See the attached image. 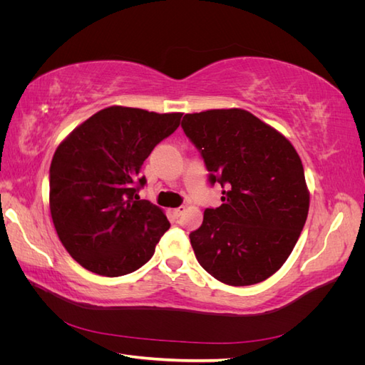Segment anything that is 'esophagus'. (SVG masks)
Masks as SVG:
<instances>
[{
  "label": "esophagus",
  "mask_w": 365,
  "mask_h": 365,
  "mask_svg": "<svg viewBox=\"0 0 365 365\" xmlns=\"http://www.w3.org/2000/svg\"><path fill=\"white\" fill-rule=\"evenodd\" d=\"M184 212H185V207L181 205V207H178V208H173V210H172V215H173L176 219H178Z\"/></svg>",
  "instance_id": "esophagus-1"
}]
</instances>
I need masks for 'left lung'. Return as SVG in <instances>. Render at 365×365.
<instances>
[{
    "mask_svg": "<svg viewBox=\"0 0 365 365\" xmlns=\"http://www.w3.org/2000/svg\"><path fill=\"white\" fill-rule=\"evenodd\" d=\"M181 128L200 150L222 205L205 208L189 235L201 267L231 286L279 271L304 227L309 192L303 164L280 132L244 109L185 114Z\"/></svg>",
    "mask_w": 365,
    "mask_h": 365,
    "instance_id": "1",
    "label": "left lung"
}]
</instances>
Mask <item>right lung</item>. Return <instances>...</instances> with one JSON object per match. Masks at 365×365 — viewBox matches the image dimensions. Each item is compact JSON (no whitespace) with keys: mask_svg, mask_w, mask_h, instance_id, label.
<instances>
[{"mask_svg":"<svg viewBox=\"0 0 365 365\" xmlns=\"http://www.w3.org/2000/svg\"><path fill=\"white\" fill-rule=\"evenodd\" d=\"M181 113L109 106L76 128L50 165V210L70 256L88 271L120 277L141 268L170 224L137 195L141 164L180 126Z\"/></svg>","mask_w":365,"mask_h":365,"instance_id":"right-lung-1","label":"right lung"}]
</instances>
